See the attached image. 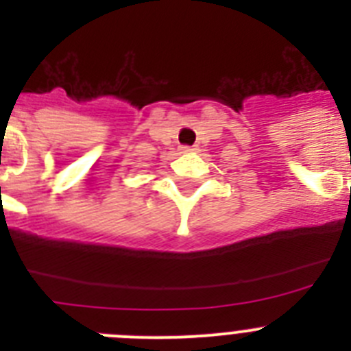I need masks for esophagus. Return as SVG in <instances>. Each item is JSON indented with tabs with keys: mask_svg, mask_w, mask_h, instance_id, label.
<instances>
[{
	"mask_svg": "<svg viewBox=\"0 0 351 351\" xmlns=\"http://www.w3.org/2000/svg\"><path fill=\"white\" fill-rule=\"evenodd\" d=\"M179 151H181V153H190V151H193V147H188V145H181V147H179Z\"/></svg>",
	"mask_w": 351,
	"mask_h": 351,
	"instance_id": "obj_1",
	"label": "esophagus"
}]
</instances>
